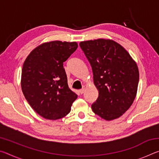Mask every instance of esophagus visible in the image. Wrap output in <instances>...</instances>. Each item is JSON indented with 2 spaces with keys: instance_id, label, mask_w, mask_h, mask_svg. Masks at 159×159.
Masks as SVG:
<instances>
[{
  "instance_id": "1",
  "label": "esophagus",
  "mask_w": 159,
  "mask_h": 159,
  "mask_svg": "<svg viewBox=\"0 0 159 159\" xmlns=\"http://www.w3.org/2000/svg\"><path fill=\"white\" fill-rule=\"evenodd\" d=\"M84 91H85V90L83 88V89H80L79 90V93H80V94H81V95H82V94L84 93Z\"/></svg>"
}]
</instances>
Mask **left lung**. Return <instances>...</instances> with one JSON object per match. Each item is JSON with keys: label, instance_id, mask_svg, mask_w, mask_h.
I'll return each mask as SVG.
<instances>
[{"label": "left lung", "instance_id": "obj_1", "mask_svg": "<svg viewBox=\"0 0 159 159\" xmlns=\"http://www.w3.org/2000/svg\"><path fill=\"white\" fill-rule=\"evenodd\" d=\"M90 64L99 95L93 103L95 114L110 120L122 116L135 98L139 83L138 66L121 45L111 40L80 42Z\"/></svg>", "mask_w": 159, "mask_h": 159}]
</instances>
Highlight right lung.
Masks as SVG:
<instances>
[{"mask_svg":"<svg viewBox=\"0 0 159 159\" xmlns=\"http://www.w3.org/2000/svg\"><path fill=\"white\" fill-rule=\"evenodd\" d=\"M77 48L76 42L45 43L32 50L23 64L24 95L32 109L46 119L65 116L77 98L69 88L63 66Z\"/></svg>","mask_w":159,"mask_h":159,"instance_id":"1","label":"right lung"}]
</instances>
